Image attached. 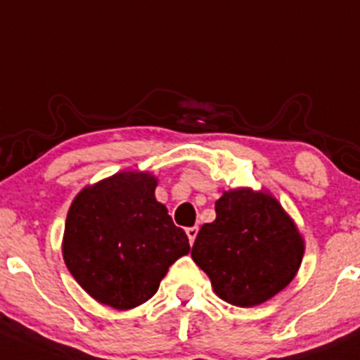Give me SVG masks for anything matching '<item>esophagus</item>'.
<instances>
[{"label":"esophagus","instance_id":"obj_1","mask_svg":"<svg viewBox=\"0 0 360 360\" xmlns=\"http://www.w3.org/2000/svg\"><path fill=\"white\" fill-rule=\"evenodd\" d=\"M187 237H189V242L191 245L194 244V240H196V235H198V226H191V228L186 229Z\"/></svg>","mask_w":360,"mask_h":360}]
</instances>
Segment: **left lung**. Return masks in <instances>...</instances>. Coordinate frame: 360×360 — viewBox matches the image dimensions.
<instances>
[{"label": "left lung", "instance_id": "1", "mask_svg": "<svg viewBox=\"0 0 360 360\" xmlns=\"http://www.w3.org/2000/svg\"><path fill=\"white\" fill-rule=\"evenodd\" d=\"M215 214L214 222L201 226L191 256L222 300L252 307L290 285L304 240L276 198L228 191L215 201Z\"/></svg>", "mask_w": 360, "mask_h": 360}]
</instances>
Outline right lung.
Segmentation results:
<instances>
[{"mask_svg":"<svg viewBox=\"0 0 360 360\" xmlns=\"http://www.w3.org/2000/svg\"><path fill=\"white\" fill-rule=\"evenodd\" d=\"M148 173H118L81 191L65 222L63 258L101 304L131 309L155 295L189 238L155 200Z\"/></svg>","mask_w":360,"mask_h":360,"instance_id":"obj_1","label":"right lung"}]
</instances>
